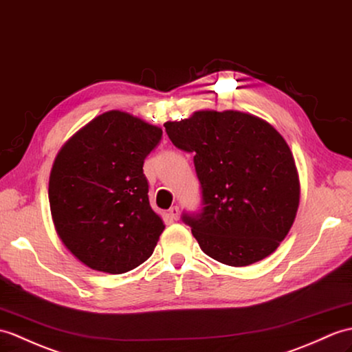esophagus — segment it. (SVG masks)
<instances>
[{
  "mask_svg": "<svg viewBox=\"0 0 352 352\" xmlns=\"http://www.w3.org/2000/svg\"><path fill=\"white\" fill-rule=\"evenodd\" d=\"M169 216H170V219H173V220H178L179 219V208L177 206L170 207L169 208Z\"/></svg>",
  "mask_w": 352,
  "mask_h": 352,
  "instance_id": "34e87169",
  "label": "esophagus"
}]
</instances>
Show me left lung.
I'll return each instance as SVG.
<instances>
[{
	"label": "left lung",
	"instance_id": "1",
	"mask_svg": "<svg viewBox=\"0 0 352 352\" xmlns=\"http://www.w3.org/2000/svg\"><path fill=\"white\" fill-rule=\"evenodd\" d=\"M178 148L193 153L202 210L184 214L202 252L246 267L272 255L288 235L300 204L289 145L268 121L241 111H195L166 121Z\"/></svg>",
	"mask_w": 352,
	"mask_h": 352
}]
</instances>
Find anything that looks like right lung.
<instances>
[{
    "mask_svg": "<svg viewBox=\"0 0 352 352\" xmlns=\"http://www.w3.org/2000/svg\"><path fill=\"white\" fill-rule=\"evenodd\" d=\"M162 129L122 111H108L73 135L49 175L56 235L96 272L121 274L148 259L165 230L148 201L144 160Z\"/></svg>",
    "mask_w": 352,
    "mask_h": 352,
    "instance_id": "obj_1",
    "label": "right lung"
}]
</instances>
